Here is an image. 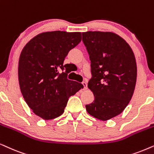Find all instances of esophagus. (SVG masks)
Returning a JSON list of instances; mask_svg holds the SVG:
<instances>
[{
    "label": "esophagus",
    "instance_id": "obj_1",
    "mask_svg": "<svg viewBox=\"0 0 154 154\" xmlns=\"http://www.w3.org/2000/svg\"><path fill=\"white\" fill-rule=\"evenodd\" d=\"M82 85L84 86V89H85V90L87 89V83L86 82H83Z\"/></svg>",
    "mask_w": 154,
    "mask_h": 154
}]
</instances>
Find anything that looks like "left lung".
Returning a JSON list of instances; mask_svg holds the SVG:
<instances>
[{"instance_id":"left-lung-1","label":"left lung","mask_w":154,"mask_h":154,"mask_svg":"<svg viewBox=\"0 0 154 154\" xmlns=\"http://www.w3.org/2000/svg\"><path fill=\"white\" fill-rule=\"evenodd\" d=\"M82 42L91 60L88 88L94 96L86 109L94 118L109 120L121 113L132 97L137 81L134 53L112 32H83Z\"/></svg>"}]
</instances>
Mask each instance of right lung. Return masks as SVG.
<instances>
[{"instance_id":"add662e5","label":"right lung","mask_w":154,"mask_h":154,"mask_svg":"<svg viewBox=\"0 0 154 154\" xmlns=\"http://www.w3.org/2000/svg\"><path fill=\"white\" fill-rule=\"evenodd\" d=\"M81 40L80 32H44L22 49L18 66L20 89L29 107L44 120L61 116L68 98L84 88L67 79L69 64H63Z\"/></svg>"}]
</instances>
